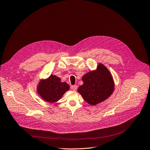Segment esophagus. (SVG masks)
<instances>
[{"mask_svg": "<svg viewBox=\"0 0 150 150\" xmlns=\"http://www.w3.org/2000/svg\"><path fill=\"white\" fill-rule=\"evenodd\" d=\"M70 88L73 91H76L77 89V85H72V86H71Z\"/></svg>", "mask_w": 150, "mask_h": 150, "instance_id": "1", "label": "esophagus"}]
</instances>
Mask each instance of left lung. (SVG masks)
I'll return each instance as SVG.
<instances>
[{"mask_svg":"<svg viewBox=\"0 0 150 150\" xmlns=\"http://www.w3.org/2000/svg\"><path fill=\"white\" fill-rule=\"evenodd\" d=\"M83 84L77 89L88 104L95 106L105 101L113 93L114 82L108 69L99 64L97 70L85 74L82 78Z\"/></svg>","mask_w":150,"mask_h":150,"instance_id":"1","label":"left lung"}]
</instances>
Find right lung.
<instances>
[{"label":"right lung","instance_id":"right-lung-1","mask_svg":"<svg viewBox=\"0 0 150 150\" xmlns=\"http://www.w3.org/2000/svg\"><path fill=\"white\" fill-rule=\"evenodd\" d=\"M69 89L68 84L61 82L59 77L51 74L47 79L40 80L37 93L44 100L52 103L60 100Z\"/></svg>","mask_w":150,"mask_h":150}]
</instances>
